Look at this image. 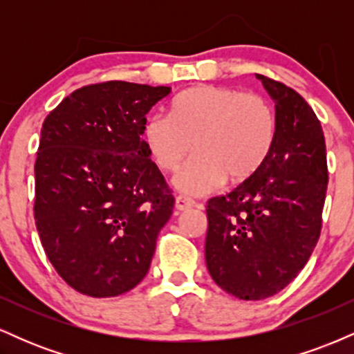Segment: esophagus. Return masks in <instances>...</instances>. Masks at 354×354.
<instances>
[{
	"label": "esophagus",
	"instance_id": "obj_1",
	"mask_svg": "<svg viewBox=\"0 0 354 354\" xmlns=\"http://www.w3.org/2000/svg\"><path fill=\"white\" fill-rule=\"evenodd\" d=\"M174 206H176L178 211H186L189 208H193V206H196V203H194L191 198L188 196H176V200H174Z\"/></svg>",
	"mask_w": 354,
	"mask_h": 354
}]
</instances>
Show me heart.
<instances>
[{"instance_id": "b5f03b06", "label": "heart", "mask_w": 354, "mask_h": 354, "mask_svg": "<svg viewBox=\"0 0 354 354\" xmlns=\"http://www.w3.org/2000/svg\"><path fill=\"white\" fill-rule=\"evenodd\" d=\"M153 163L173 171V185L191 196L218 189L226 180L245 181L261 168L276 140V115L263 96L228 86L200 84L181 91L171 116L153 113L143 124Z\"/></svg>"}]
</instances>
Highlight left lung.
<instances>
[{
  "instance_id": "obj_1",
  "label": "left lung",
  "mask_w": 354,
  "mask_h": 354,
  "mask_svg": "<svg viewBox=\"0 0 354 354\" xmlns=\"http://www.w3.org/2000/svg\"><path fill=\"white\" fill-rule=\"evenodd\" d=\"M274 101L276 140L261 168L206 206L211 278L246 301L270 298L303 270L318 243L328 186L323 128L286 84L256 75Z\"/></svg>"
}]
</instances>
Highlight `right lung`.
<instances>
[{
    "label": "right lung",
    "instance_id": "right-lung-1",
    "mask_svg": "<svg viewBox=\"0 0 354 354\" xmlns=\"http://www.w3.org/2000/svg\"><path fill=\"white\" fill-rule=\"evenodd\" d=\"M168 86L106 81L66 96L44 120L35 163V223L73 290L111 298L148 273L174 198L143 143Z\"/></svg>",
    "mask_w": 354,
    "mask_h": 354
}]
</instances>
